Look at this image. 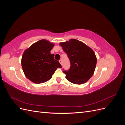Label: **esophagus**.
I'll list each match as a JSON object with an SVG mask.
<instances>
[{
  "label": "esophagus",
  "mask_w": 125,
  "mask_h": 125,
  "mask_svg": "<svg viewBox=\"0 0 125 125\" xmlns=\"http://www.w3.org/2000/svg\"><path fill=\"white\" fill-rule=\"evenodd\" d=\"M59 62L60 63V64H61V65H62V59H60V60H59Z\"/></svg>",
  "instance_id": "esophagus-1"
}]
</instances>
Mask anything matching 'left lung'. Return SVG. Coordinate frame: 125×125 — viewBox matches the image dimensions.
<instances>
[{"instance_id": "left-lung-1", "label": "left lung", "mask_w": 125, "mask_h": 125, "mask_svg": "<svg viewBox=\"0 0 125 125\" xmlns=\"http://www.w3.org/2000/svg\"><path fill=\"white\" fill-rule=\"evenodd\" d=\"M70 62L69 70L63 71L70 82L81 84L86 82L95 70L97 58L94 51L82 42L75 39L60 43Z\"/></svg>"}]
</instances>
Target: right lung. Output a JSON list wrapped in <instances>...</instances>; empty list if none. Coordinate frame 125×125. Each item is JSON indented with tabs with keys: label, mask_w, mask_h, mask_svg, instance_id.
I'll use <instances>...</instances> for the list:
<instances>
[{
	"label": "right lung",
	"mask_w": 125,
	"mask_h": 125,
	"mask_svg": "<svg viewBox=\"0 0 125 125\" xmlns=\"http://www.w3.org/2000/svg\"><path fill=\"white\" fill-rule=\"evenodd\" d=\"M54 44L41 40L24 51L21 65L25 77L35 83H42L52 78L58 68H62L51 51Z\"/></svg>",
	"instance_id": "obj_1"
}]
</instances>
